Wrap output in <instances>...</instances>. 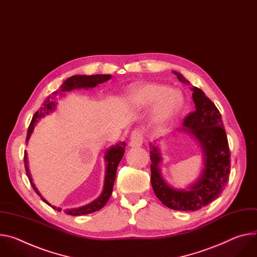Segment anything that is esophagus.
I'll use <instances>...</instances> for the list:
<instances>
[{"label":"esophagus","mask_w":257,"mask_h":257,"mask_svg":"<svg viewBox=\"0 0 257 257\" xmlns=\"http://www.w3.org/2000/svg\"><path fill=\"white\" fill-rule=\"evenodd\" d=\"M143 143H144V133H143V131L139 130V129H135L134 131H132L129 146L131 148H137V147H142Z\"/></svg>","instance_id":"1"}]
</instances>
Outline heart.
Listing matches in <instances>:
<instances>
[{
  "label": "heart",
  "instance_id": "b5f03b06",
  "mask_svg": "<svg viewBox=\"0 0 257 257\" xmlns=\"http://www.w3.org/2000/svg\"><path fill=\"white\" fill-rule=\"evenodd\" d=\"M131 100L135 107L146 109L154 104L152 127L156 132L164 130L180 112L183 105L181 92L164 85L146 83L134 87Z\"/></svg>",
  "mask_w": 257,
  "mask_h": 257
}]
</instances>
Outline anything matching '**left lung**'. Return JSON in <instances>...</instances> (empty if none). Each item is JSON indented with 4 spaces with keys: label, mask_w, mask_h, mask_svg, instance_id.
<instances>
[{
    "label": "left lung",
    "mask_w": 257,
    "mask_h": 257,
    "mask_svg": "<svg viewBox=\"0 0 257 257\" xmlns=\"http://www.w3.org/2000/svg\"><path fill=\"white\" fill-rule=\"evenodd\" d=\"M173 74L181 83L191 84L181 74ZM191 89L196 109L184 119L180 131L192 134L200 144L204 157L200 177L186 189L171 188L161 174L159 147L151 145L150 152L153 190L163 204L179 211H196L215 200L223 191L230 172V155L221 114L201 89L195 86Z\"/></svg>",
    "instance_id": "obj_1"
}]
</instances>
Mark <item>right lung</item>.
Returning <instances> with one entry per match:
<instances>
[{
    "label": "right lung",
    "mask_w": 257,
    "mask_h": 257,
    "mask_svg": "<svg viewBox=\"0 0 257 257\" xmlns=\"http://www.w3.org/2000/svg\"><path fill=\"white\" fill-rule=\"evenodd\" d=\"M111 78L110 75H92V76H85V75H76L73 76L71 78L66 79L63 84L60 86L58 91H54L52 93V96H49L47 99H46L43 103V106L34 114L32 122L30 124L29 130H28V136H27V143L29 142V139L35 129V126L39 123V121H41L42 118L46 116L47 114H49L50 112L54 111L55 106H56V102H55V98L58 96V94L62 95L63 93L72 91L74 89H81V88H93L96 87L98 84H101L103 82L108 81ZM125 147L126 144L125 142L123 143H119L116 144L115 146L110 147L109 149L106 150L105 152V156H104V161L106 163L105 166V176H104V183H103V190L100 194V196L94 200L92 201L91 203L79 207V208H72V209H66L64 210V213L68 214V215H73V216H79V215H85V214H89L92 212H95L100 210L108 201L111 193H112V188H113V183H114V179H115V173H116V168H118L119 163L121 162L124 154H125ZM29 162H28V154L27 152L25 153V166H26V171H27V175L30 179V182L33 186V189L35 190V192L41 197V199L46 203L48 204L49 206H51L54 210H57V211H61V208L59 207H55L52 206L51 204H49L47 201H46L42 195L39 193L38 189L36 188L35 183L33 182L31 173L29 171Z\"/></svg>",
    "instance_id": "right-lung-1"
}]
</instances>
